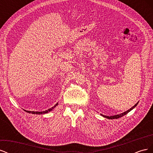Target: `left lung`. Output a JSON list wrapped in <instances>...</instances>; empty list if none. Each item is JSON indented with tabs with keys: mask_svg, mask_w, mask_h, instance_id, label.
<instances>
[{
	"mask_svg": "<svg viewBox=\"0 0 153 153\" xmlns=\"http://www.w3.org/2000/svg\"><path fill=\"white\" fill-rule=\"evenodd\" d=\"M138 103V102L137 103H136L135 105H134L133 107H131L130 109L129 110H127L126 112H123V113H122V114H118V115H114V116H106V115H102L104 117H106V118H107V119H118V118H119V117H123V116H124V115H125L126 114H127L129 112H130V111L131 110H133L134 108L135 107V106L137 105V104Z\"/></svg>",
	"mask_w": 153,
	"mask_h": 153,
	"instance_id": "left-lung-1",
	"label": "left lung"
}]
</instances>
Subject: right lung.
<instances>
[{"instance_id":"obj_1","label":"right lung","mask_w":153,"mask_h":153,"mask_svg":"<svg viewBox=\"0 0 153 153\" xmlns=\"http://www.w3.org/2000/svg\"><path fill=\"white\" fill-rule=\"evenodd\" d=\"M57 105H58V103H56V105H54V106H53V107H52L51 108H49V109L47 110L43 111V112H34V111H32H32H27V110H25V111H26V112H28V113L33 114H46V113H48V112H50V111H52V109H53Z\"/></svg>"}]
</instances>
